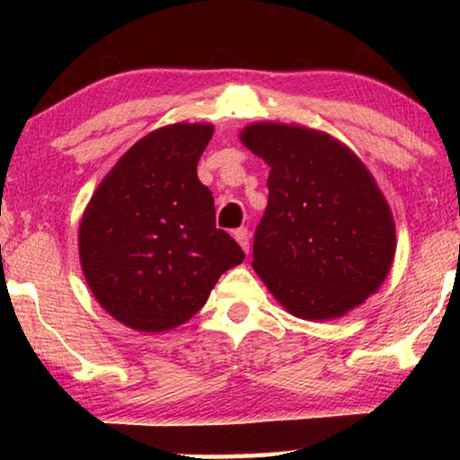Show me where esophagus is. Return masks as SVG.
Returning a JSON list of instances; mask_svg holds the SVG:
<instances>
[{
  "label": "esophagus",
  "mask_w": 460,
  "mask_h": 460,
  "mask_svg": "<svg viewBox=\"0 0 460 460\" xmlns=\"http://www.w3.org/2000/svg\"><path fill=\"white\" fill-rule=\"evenodd\" d=\"M234 238H236V243L241 244V247L249 253V230L247 228L234 230Z\"/></svg>",
  "instance_id": "1"
}]
</instances>
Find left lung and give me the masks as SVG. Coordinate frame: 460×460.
<instances>
[{"label": "left lung", "instance_id": "1", "mask_svg": "<svg viewBox=\"0 0 460 460\" xmlns=\"http://www.w3.org/2000/svg\"><path fill=\"white\" fill-rule=\"evenodd\" d=\"M241 142L270 165L268 207L253 238V270L293 316L331 320L385 280L395 226L364 163L329 134L253 123Z\"/></svg>", "mask_w": 460, "mask_h": 460}]
</instances>
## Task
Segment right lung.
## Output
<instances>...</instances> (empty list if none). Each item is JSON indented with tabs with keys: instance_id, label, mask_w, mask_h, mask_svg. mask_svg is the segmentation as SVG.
<instances>
[{
	"instance_id": "add662e5",
	"label": "right lung",
	"mask_w": 460,
	"mask_h": 460,
	"mask_svg": "<svg viewBox=\"0 0 460 460\" xmlns=\"http://www.w3.org/2000/svg\"><path fill=\"white\" fill-rule=\"evenodd\" d=\"M213 125L173 123L137 140L106 173L79 226L81 270L98 304L129 329L190 320L226 270L244 260L216 228L197 163Z\"/></svg>"
}]
</instances>
